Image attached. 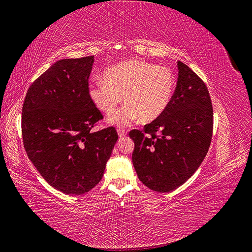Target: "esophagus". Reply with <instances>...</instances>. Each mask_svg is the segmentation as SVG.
<instances>
[{
	"mask_svg": "<svg viewBox=\"0 0 252 252\" xmlns=\"http://www.w3.org/2000/svg\"><path fill=\"white\" fill-rule=\"evenodd\" d=\"M117 133H118V136L120 137V138H124V137H126V131H125V129H123V128H118L117 129Z\"/></svg>",
	"mask_w": 252,
	"mask_h": 252,
	"instance_id": "1",
	"label": "esophagus"
}]
</instances>
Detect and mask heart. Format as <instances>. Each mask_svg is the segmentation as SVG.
Masks as SVG:
<instances>
[{
	"mask_svg": "<svg viewBox=\"0 0 252 252\" xmlns=\"http://www.w3.org/2000/svg\"><path fill=\"white\" fill-rule=\"evenodd\" d=\"M175 89L173 71L142 60L117 63L102 72V81L90 83L88 95L100 112L113 113L121 96L126 104L108 121L118 126H129L140 119L150 124L169 106Z\"/></svg>",
	"mask_w": 252,
	"mask_h": 252,
	"instance_id": "obj_1",
	"label": "heart"
}]
</instances>
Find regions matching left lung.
I'll list each match as a JSON object with an SVG mask.
<instances>
[{"mask_svg": "<svg viewBox=\"0 0 252 252\" xmlns=\"http://www.w3.org/2000/svg\"><path fill=\"white\" fill-rule=\"evenodd\" d=\"M169 106L144 131L133 129L134 168L146 187L168 193L187 182L206 158L212 140L213 107L206 84L185 63Z\"/></svg>", "mask_w": 252, "mask_h": 252, "instance_id": "left-lung-1", "label": "left lung"}]
</instances>
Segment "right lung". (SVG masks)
Returning <instances> with one entry per match:
<instances>
[{"label":"right lung","mask_w":252,"mask_h":252,"mask_svg":"<svg viewBox=\"0 0 252 252\" xmlns=\"http://www.w3.org/2000/svg\"><path fill=\"white\" fill-rule=\"evenodd\" d=\"M94 57L55 62L28 89L22 133L28 157L53 188L71 195L100 182L118 139L113 126L92 132L99 110L88 95Z\"/></svg>","instance_id":"1"}]
</instances>
